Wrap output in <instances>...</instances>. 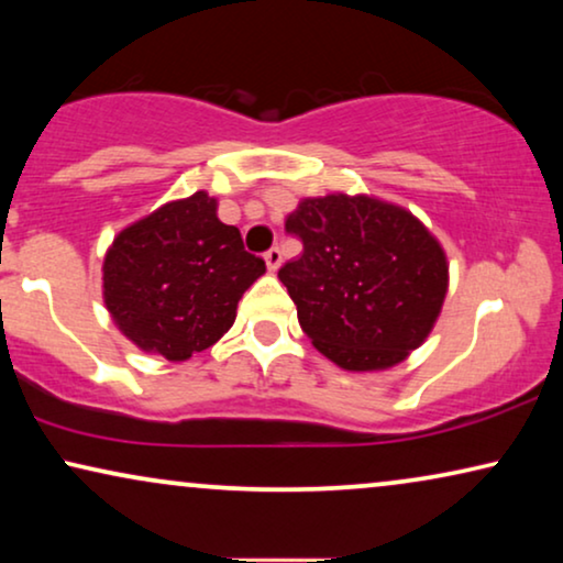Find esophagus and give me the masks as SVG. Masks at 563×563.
Returning <instances> with one entry per match:
<instances>
[{"mask_svg":"<svg viewBox=\"0 0 563 563\" xmlns=\"http://www.w3.org/2000/svg\"><path fill=\"white\" fill-rule=\"evenodd\" d=\"M264 261H266L268 272H276V268L282 266V251H279V249H268V251L264 253Z\"/></svg>","mask_w":563,"mask_h":563,"instance_id":"1","label":"esophagus"}]
</instances>
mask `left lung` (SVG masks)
Returning <instances> with one entry per match:
<instances>
[{"label":"left lung","mask_w":563,"mask_h":563,"mask_svg":"<svg viewBox=\"0 0 563 563\" xmlns=\"http://www.w3.org/2000/svg\"><path fill=\"white\" fill-rule=\"evenodd\" d=\"M302 256L279 268L314 349L345 372H382L420 349L449 291V261L405 207L307 197L287 218Z\"/></svg>","instance_id":"8db88e82"}]
</instances>
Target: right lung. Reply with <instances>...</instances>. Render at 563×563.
I'll return each instance as SVG.
<instances>
[{
	"instance_id": "add662e5",
	"label": "right lung",
	"mask_w": 563,
	"mask_h": 563,
	"mask_svg": "<svg viewBox=\"0 0 563 563\" xmlns=\"http://www.w3.org/2000/svg\"><path fill=\"white\" fill-rule=\"evenodd\" d=\"M266 272L241 230L218 218V199L195 191L120 230L102 266L114 325L145 353L187 361L235 322L238 299Z\"/></svg>"
}]
</instances>
